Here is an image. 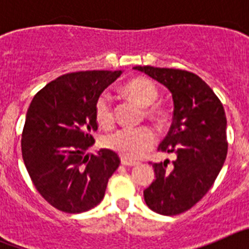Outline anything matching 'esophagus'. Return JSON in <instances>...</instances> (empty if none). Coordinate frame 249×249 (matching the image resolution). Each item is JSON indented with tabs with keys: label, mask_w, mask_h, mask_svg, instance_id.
<instances>
[{
	"label": "esophagus",
	"mask_w": 249,
	"mask_h": 249,
	"mask_svg": "<svg viewBox=\"0 0 249 249\" xmlns=\"http://www.w3.org/2000/svg\"><path fill=\"white\" fill-rule=\"evenodd\" d=\"M121 163L126 167H132V166H136V164H137V162H135V160H127V158H122V160H121Z\"/></svg>",
	"instance_id": "obj_1"
}]
</instances>
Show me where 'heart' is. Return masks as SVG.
<instances>
[{
    "label": "heart",
    "mask_w": 249,
    "mask_h": 249,
    "mask_svg": "<svg viewBox=\"0 0 249 249\" xmlns=\"http://www.w3.org/2000/svg\"><path fill=\"white\" fill-rule=\"evenodd\" d=\"M123 92L137 105L147 107V117L160 121L164 117V109L156 105L158 98V87L153 81L146 77H137L123 86ZM94 117L98 124L109 128L114 124V111L112 98L108 93H101L94 103ZM156 135L149 127L124 128L114 132L106 138V146L127 160H138L155 146Z\"/></svg>",
    "instance_id": "heart-1"
}]
</instances>
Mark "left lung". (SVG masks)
<instances>
[{"instance_id":"left-lung-1","label":"left lung","mask_w":249,"mask_h":249,"mask_svg":"<svg viewBox=\"0 0 249 249\" xmlns=\"http://www.w3.org/2000/svg\"><path fill=\"white\" fill-rule=\"evenodd\" d=\"M171 91L173 121L160 152L177 160L153 163L156 179L143 191L156 213L175 215L192 208L210 191L227 157V120L223 105L210 86L192 72L136 66Z\"/></svg>"}]
</instances>
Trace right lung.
Wrapping results in <instances>:
<instances>
[{
	"instance_id": "add662e5",
	"label": "right lung",
	"mask_w": 249,
	"mask_h": 249,
	"mask_svg": "<svg viewBox=\"0 0 249 249\" xmlns=\"http://www.w3.org/2000/svg\"><path fill=\"white\" fill-rule=\"evenodd\" d=\"M122 71H80L59 76L36 93L22 131V158L36 190L57 210L81 213L105 197L120 166L116 152L86 151L97 131L94 103Z\"/></svg>"
}]
</instances>
